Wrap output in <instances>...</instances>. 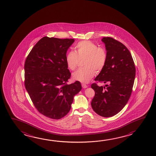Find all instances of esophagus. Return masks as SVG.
I'll return each mask as SVG.
<instances>
[{"label":"esophagus","mask_w":156,"mask_h":156,"mask_svg":"<svg viewBox=\"0 0 156 156\" xmlns=\"http://www.w3.org/2000/svg\"><path fill=\"white\" fill-rule=\"evenodd\" d=\"M82 87L83 88H87L88 86H87V85H86V84H84V83H82Z\"/></svg>","instance_id":"obj_1"}]
</instances>
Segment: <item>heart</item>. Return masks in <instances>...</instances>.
<instances>
[{"label": "heart", "mask_w": 156, "mask_h": 156, "mask_svg": "<svg viewBox=\"0 0 156 156\" xmlns=\"http://www.w3.org/2000/svg\"><path fill=\"white\" fill-rule=\"evenodd\" d=\"M107 54L104 48L98 47L90 41H83L77 44L75 52H68L65 60L68 68L72 71L76 69L80 60L84 59V68L73 74V79L82 83H87L94 77L95 71L100 72L105 66Z\"/></svg>", "instance_id": "b5f03b06"}]
</instances>
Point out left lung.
<instances>
[{
	"mask_svg": "<svg viewBox=\"0 0 156 156\" xmlns=\"http://www.w3.org/2000/svg\"><path fill=\"white\" fill-rule=\"evenodd\" d=\"M107 59L105 66L94 80L108 82L105 87L91 85L95 95L91 102L94 111L101 116L111 117L122 111L133 91L135 66L128 48L112 37H103Z\"/></svg>",
	"mask_w": 156,
	"mask_h": 156,
	"instance_id": "8db88e82",
	"label": "left lung"
}]
</instances>
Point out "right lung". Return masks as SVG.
Wrapping results in <instances>:
<instances>
[{
    "instance_id": "right-lung-1",
    "label": "right lung",
    "mask_w": 156,
    "mask_h": 156,
    "mask_svg": "<svg viewBox=\"0 0 156 156\" xmlns=\"http://www.w3.org/2000/svg\"><path fill=\"white\" fill-rule=\"evenodd\" d=\"M74 39L43 37L25 62V86L37 111L52 119L65 116L74 97L81 91L79 81L68 85L71 73L66 55Z\"/></svg>"
}]
</instances>
